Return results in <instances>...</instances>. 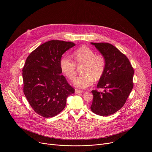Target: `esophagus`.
<instances>
[{"label":"esophagus","mask_w":152,"mask_h":152,"mask_svg":"<svg viewBox=\"0 0 152 152\" xmlns=\"http://www.w3.org/2000/svg\"><path fill=\"white\" fill-rule=\"evenodd\" d=\"M83 91H80V90H79V89H75V93H76V94H78V93H82Z\"/></svg>","instance_id":"1"}]
</instances>
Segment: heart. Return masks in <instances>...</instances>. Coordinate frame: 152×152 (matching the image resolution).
I'll return each mask as SVG.
<instances>
[{
  "label": "heart",
  "instance_id": "obj_1",
  "mask_svg": "<svg viewBox=\"0 0 152 152\" xmlns=\"http://www.w3.org/2000/svg\"><path fill=\"white\" fill-rule=\"evenodd\" d=\"M72 60L69 56H63L61 61L62 72L70 80H72L77 73V65L82 68V75L76 77L73 81V85L77 88L85 89L93 83L94 78L99 79L102 76L106 67V59L101 53H95L89 47L83 46L73 53Z\"/></svg>",
  "mask_w": 152,
  "mask_h": 152
}]
</instances>
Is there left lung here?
<instances>
[{"label":"left lung","instance_id":"8db88e82","mask_svg":"<svg viewBox=\"0 0 152 152\" xmlns=\"http://www.w3.org/2000/svg\"><path fill=\"white\" fill-rule=\"evenodd\" d=\"M104 56L106 67L97 88L92 91L91 111L102 116L112 115L125 104L133 87V68L125 55L108 43H91Z\"/></svg>","mask_w":152,"mask_h":152}]
</instances>
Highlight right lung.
Returning a JSON list of instances; mask_svg holds the SVG:
<instances>
[{
    "mask_svg": "<svg viewBox=\"0 0 152 152\" xmlns=\"http://www.w3.org/2000/svg\"><path fill=\"white\" fill-rule=\"evenodd\" d=\"M75 43L52 40L40 45L28 56L22 69L23 92L33 110L48 118L64 109L75 89L61 75V58Z\"/></svg>",
    "mask_w": 152,
    "mask_h": 152,
    "instance_id": "right-lung-1",
    "label": "right lung"
}]
</instances>
